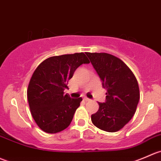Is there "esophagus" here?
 <instances>
[{
  "label": "esophagus",
  "mask_w": 161,
  "mask_h": 161,
  "mask_svg": "<svg viewBox=\"0 0 161 161\" xmlns=\"http://www.w3.org/2000/svg\"><path fill=\"white\" fill-rule=\"evenodd\" d=\"M84 101H85V102H90L91 101V99L90 98H84Z\"/></svg>",
  "instance_id": "1"
}]
</instances>
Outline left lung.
I'll use <instances>...</instances> for the list:
<instances>
[{
    "mask_svg": "<svg viewBox=\"0 0 161 161\" xmlns=\"http://www.w3.org/2000/svg\"><path fill=\"white\" fill-rule=\"evenodd\" d=\"M86 55L106 89V101L98 103V110L91 119L95 127L108 132L123 128L134 116L140 98L138 81L132 71L117 57L108 53Z\"/></svg>",
    "mask_w": 161,
    "mask_h": 161,
    "instance_id": "obj_1",
    "label": "left lung"
}]
</instances>
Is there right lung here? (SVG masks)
<instances>
[{
	"instance_id": "obj_1",
	"label": "right lung",
	"mask_w": 161,
	"mask_h": 161,
	"mask_svg": "<svg viewBox=\"0 0 161 161\" xmlns=\"http://www.w3.org/2000/svg\"><path fill=\"white\" fill-rule=\"evenodd\" d=\"M84 53L52 56L36 67L27 88L30 113L37 126L49 134L68 128L82 98L64 95L67 82L76 69L89 63Z\"/></svg>"
}]
</instances>
